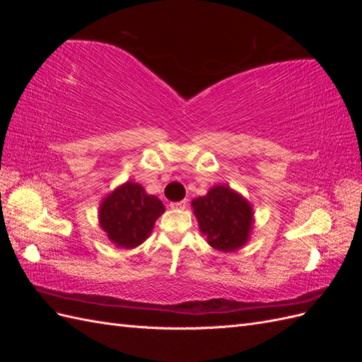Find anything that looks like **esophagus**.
Wrapping results in <instances>:
<instances>
[{
    "mask_svg": "<svg viewBox=\"0 0 362 362\" xmlns=\"http://www.w3.org/2000/svg\"><path fill=\"white\" fill-rule=\"evenodd\" d=\"M187 206V201H180V202H170V208L173 210H184V208Z\"/></svg>",
    "mask_w": 362,
    "mask_h": 362,
    "instance_id": "esophagus-1",
    "label": "esophagus"
}]
</instances>
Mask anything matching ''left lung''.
<instances>
[{"label": "left lung", "instance_id": "1", "mask_svg": "<svg viewBox=\"0 0 362 362\" xmlns=\"http://www.w3.org/2000/svg\"><path fill=\"white\" fill-rule=\"evenodd\" d=\"M193 214L206 243L221 252L243 247L254 229V208L242 193L226 184H217L192 201Z\"/></svg>", "mask_w": 362, "mask_h": 362}]
</instances>
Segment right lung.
<instances>
[{
	"label": "right lung",
	"instance_id": "add662e5",
	"mask_svg": "<svg viewBox=\"0 0 362 362\" xmlns=\"http://www.w3.org/2000/svg\"><path fill=\"white\" fill-rule=\"evenodd\" d=\"M164 211L157 196L148 194L139 182L127 181L103 198L98 222L116 247L133 249L151 235Z\"/></svg>",
	"mask_w": 362,
	"mask_h": 362
}]
</instances>
